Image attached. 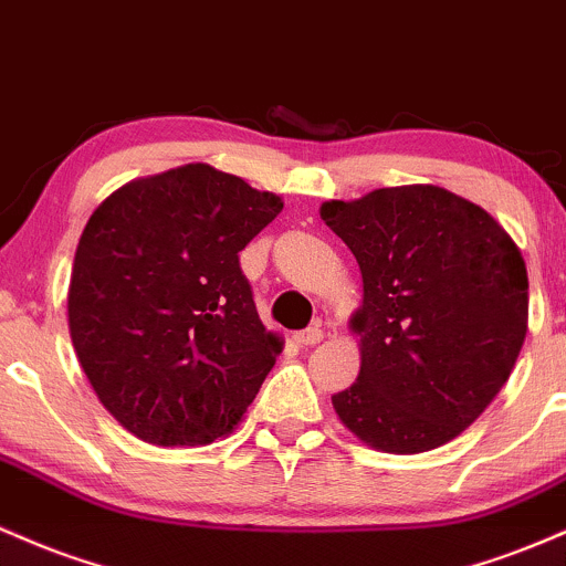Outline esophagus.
<instances>
[{"mask_svg":"<svg viewBox=\"0 0 566 566\" xmlns=\"http://www.w3.org/2000/svg\"><path fill=\"white\" fill-rule=\"evenodd\" d=\"M294 339H296V345H300V347H313L323 339V328L321 326H310V328H304V332L294 334Z\"/></svg>","mask_w":566,"mask_h":566,"instance_id":"esophagus-1","label":"esophagus"}]
</instances>
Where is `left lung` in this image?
<instances>
[{"label": "left lung", "instance_id": "8db88e82", "mask_svg": "<svg viewBox=\"0 0 566 566\" xmlns=\"http://www.w3.org/2000/svg\"><path fill=\"white\" fill-rule=\"evenodd\" d=\"M321 219L353 251L364 304L360 371L332 396L366 447L420 454L479 420L522 353L530 281L492 213L433 184L328 200Z\"/></svg>", "mask_w": 566, "mask_h": 566}]
</instances>
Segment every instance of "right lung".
Returning <instances> with one entry per match:
<instances>
[{
  "label": "right lung",
  "mask_w": 566,
  "mask_h": 566,
  "mask_svg": "<svg viewBox=\"0 0 566 566\" xmlns=\"http://www.w3.org/2000/svg\"><path fill=\"white\" fill-rule=\"evenodd\" d=\"M281 195L189 163L128 181L95 208L74 253L69 332L104 409L155 447L230 436L283 350L238 253Z\"/></svg>",
  "instance_id": "add662e5"
}]
</instances>
